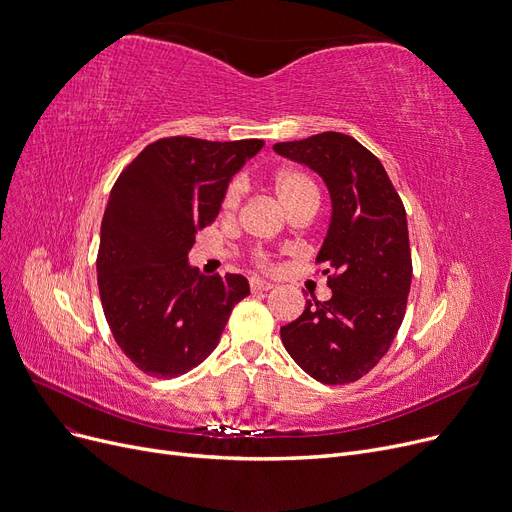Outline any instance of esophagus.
Returning a JSON list of instances; mask_svg holds the SVG:
<instances>
[{
    "instance_id": "esophagus-1",
    "label": "esophagus",
    "mask_w": 512,
    "mask_h": 512,
    "mask_svg": "<svg viewBox=\"0 0 512 512\" xmlns=\"http://www.w3.org/2000/svg\"><path fill=\"white\" fill-rule=\"evenodd\" d=\"M274 284L272 282H265V280H259V278H253L251 280V290L253 292H259V290H272Z\"/></svg>"
}]
</instances>
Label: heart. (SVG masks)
<instances>
[{"mask_svg":"<svg viewBox=\"0 0 512 512\" xmlns=\"http://www.w3.org/2000/svg\"><path fill=\"white\" fill-rule=\"evenodd\" d=\"M274 191L288 213L299 209V207H307V205L317 209V205H319L317 184L313 182V178L309 174H305L301 170H282L274 178ZM242 199H245V180L236 178L226 188V195L222 201L224 213L232 215L240 207ZM259 261L263 263V257H259Z\"/></svg>","mask_w":512,"mask_h":512,"instance_id":"obj_1","label":"heart"}]
</instances>
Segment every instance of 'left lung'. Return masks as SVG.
<instances>
[{"label": "left lung", "instance_id": "left-lung-1", "mask_svg": "<svg viewBox=\"0 0 512 512\" xmlns=\"http://www.w3.org/2000/svg\"><path fill=\"white\" fill-rule=\"evenodd\" d=\"M274 151L319 174L332 199L317 253V263H328L332 299L307 301L280 328L282 344L313 380L357 382L388 353L405 317L413 276L405 205L382 161L348 134L321 132Z\"/></svg>", "mask_w": 512, "mask_h": 512}]
</instances>
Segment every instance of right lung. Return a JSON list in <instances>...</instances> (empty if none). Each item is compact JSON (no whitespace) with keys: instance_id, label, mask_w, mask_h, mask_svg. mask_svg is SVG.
Listing matches in <instances>:
<instances>
[{"instance_id":"1","label":"right lung","mask_w":512,"mask_h":512,"mask_svg":"<svg viewBox=\"0 0 512 512\" xmlns=\"http://www.w3.org/2000/svg\"><path fill=\"white\" fill-rule=\"evenodd\" d=\"M261 147L259 139H159L112 188L97 255L99 297L122 353L151 378H178L203 363L251 292L238 274L203 276L188 251L218 218L232 176Z\"/></svg>"}]
</instances>
